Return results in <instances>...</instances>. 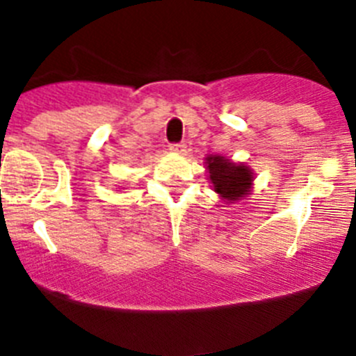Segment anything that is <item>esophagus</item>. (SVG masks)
<instances>
[{
	"label": "esophagus",
	"mask_w": 356,
	"mask_h": 356,
	"mask_svg": "<svg viewBox=\"0 0 356 356\" xmlns=\"http://www.w3.org/2000/svg\"><path fill=\"white\" fill-rule=\"evenodd\" d=\"M188 146H186V143H175V145H170V152L177 153V155H184L186 152H188Z\"/></svg>",
	"instance_id": "esophagus-1"
}]
</instances>
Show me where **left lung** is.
Returning a JSON list of instances; mask_svg holds the SVG:
<instances>
[{"instance_id": "8db88e82", "label": "left lung", "mask_w": 356, "mask_h": 356, "mask_svg": "<svg viewBox=\"0 0 356 356\" xmlns=\"http://www.w3.org/2000/svg\"><path fill=\"white\" fill-rule=\"evenodd\" d=\"M208 168V177L215 191L227 203L243 200L250 195L253 184V170L245 163H234L229 158L210 155L204 158Z\"/></svg>"}]
</instances>
